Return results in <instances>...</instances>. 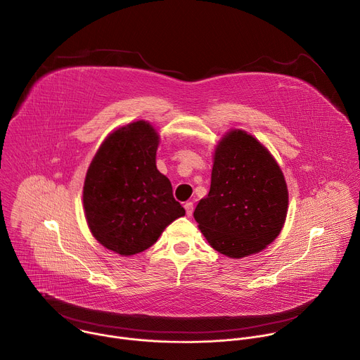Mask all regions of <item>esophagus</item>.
<instances>
[{"label": "esophagus", "instance_id": "34e87169", "mask_svg": "<svg viewBox=\"0 0 360 360\" xmlns=\"http://www.w3.org/2000/svg\"><path fill=\"white\" fill-rule=\"evenodd\" d=\"M185 211H186L188 217L192 215V212H193V202H186L185 203Z\"/></svg>", "mask_w": 360, "mask_h": 360}]
</instances>
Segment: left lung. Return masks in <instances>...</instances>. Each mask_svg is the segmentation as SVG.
Returning <instances> with one entry per match:
<instances>
[{
	"instance_id": "left-lung-1",
	"label": "left lung",
	"mask_w": 360,
	"mask_h": 360,
	"mask_svg": "<svg viewBox=\"0 0 360 360\" xmlns=\"http://www.w3.org/2000/svg\"><path fill=\"white\" fill-rule=\"evenodd\" d=\"M288 186L272 153L250 134L231 129L214 152L211 189L193 218L210 245L229 258L258 253L281 233Z\"/></svg>"
}]
</instances>
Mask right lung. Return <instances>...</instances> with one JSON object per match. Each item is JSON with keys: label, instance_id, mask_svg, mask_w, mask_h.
<instances>
[{"label": "right lung", "instance_id": "1", "mask_svg": "<svg viewBox=\"0 0 360 360\" xmlns=\"http://www.w3.org/2000/svg\"><path fill=\"white\" fill-rule=\"evenodd\" d=\"M160 134L139 120L112 131L98 148L84 182V211L92 236L131 256L158 240L185 215L169 179L157 169Z\"/></svg>", "mask_w": 360, "mask_h": 360}]
</instances>
